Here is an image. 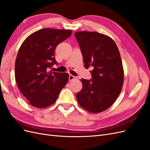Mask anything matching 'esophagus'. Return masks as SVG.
Masks as SVG:
<instances>
[{"label": "esophagus", "mask_w": 150, "mask_h": 150, "mask_svg": "<svg viewBox=\"0 0 150 150\" xmlns=\"http://www.w3.org/2000/svg\"><path fill=\"white\" fill-rule=\"evenodd\" d=\"M76 79V77L72 76V75H69V81H72L74 79Z\"/></svg>", "instance_id": "esophagus-1"}]
</instances>
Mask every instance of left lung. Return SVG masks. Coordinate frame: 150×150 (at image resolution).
Wrapping results in <instances>:
<instances>
[{"mask_svg": "<svg viewBox=\"0 0 150 150\" xmlns=\"http://www.w3.org/2000/svg\"><path fill=\"white\" fill-rule=\"evenodd\" d=\"M84 67L90 66L92 79H81L83 88L76 94L79 105L89 112L98 113L111 107L124 83V69L116 43L109 36L96 32H76Z\"/></svg>", "mask_w": 150, "mask_h": 150, "instance_id": "1", "label": "left lung"}]
</instances>
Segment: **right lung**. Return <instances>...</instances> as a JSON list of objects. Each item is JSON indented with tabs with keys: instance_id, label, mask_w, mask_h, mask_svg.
<instances>
[{
	"instance_id": "add662e5",
	"label": "right lung",
	"mask_w": 150,
	"mask_h": 150,
	"mask_svg": "<svg viewBox=\"0 0 150 150\" xmlns=\"http://www.w3.org/2000/svg\"><path fill=\"white\" fill-rule=\"evenodd\" d=\"M72 30L45 28L22 42L15 62V78L20 91L30 105L44 108L55 103L69 79L66 72L48 71L57 64L54 51Z\"/></svg>"
}]
</instances>
